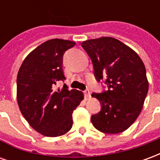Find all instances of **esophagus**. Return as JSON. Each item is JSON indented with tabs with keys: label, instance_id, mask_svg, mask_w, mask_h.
<instances>
[{
	"label": "esophagus",
	"instance_id": "1",
	"mask_svg": "<svg viewBox=\"0 0 160 160\" xmlns=\"http://www.w3.org/2000/svg\"><path fill=\"white\" fill-rule=\"evenodd\" d=\"M84 94H85V98H86V99H88V98H91V93H90V91L89 90H86L84 92Z\"/></svg>",
	"mask_w": 160,
	"mask_h": 160
}]
</instances>
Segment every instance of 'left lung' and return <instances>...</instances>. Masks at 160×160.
<instances>
[{"instance_id":"8db88e82","label":"left lung","mask_w":160,"mask_h":160,"mask_svg":"<svg viewBox=\"0 0 160 160\" xmlns=\"http://www.w3.org/2000/svg\"><path fill=\"white\" fill-rule=\"evenodd\" d=\"M92 59L98 81L105 80L108 91L92 93L101 111L91 122L105 134L123 132L137 119L148 92L146 68L141 57L123 42L111 37L81 43Z\"/></svg>"}]
</instances>
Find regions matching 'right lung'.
Returning a JSON list of instances; mask_svg holds the SVG:
<instances>
[{
  "instance_id": "add662e5",
  "label": "right lung",
  "mask_w": 160,
  "mask_h": 160,
  "mask_svg": "<svg viewBox=\"0 0 160 160\" xmlns=\"http://www.w3.org/2000/svg\"><path fill=\"white\" fill-rule=\"evenodd\" d=\"M75 45L69 40L50 39L33 49L23 61L17 76V102L23 117L37 132L48 137L63 135L73 126V111L83 100L82 92L68 90L63 54Z\"/></svg>"
}]
</instances>
